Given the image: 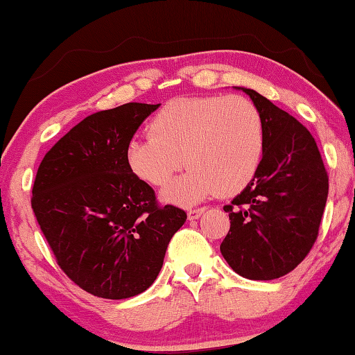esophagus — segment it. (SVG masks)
Segmentation results:
<instances>
[{"mask_svg": "<svg viewBox=\"0 0 355 355\" xmlns=\"http://www.w3.org/2000/svg\"><path fill=\"white\" fill-rule=\"evenodd\" d=\"M207 210L205 207H199V208H189L188 210V219H198L202 213Z\"/></svg>", "mask_w": 355, "mask_h": 355, "instance_id": "esophagus-1", "label": "esophagus"}]
</instances>
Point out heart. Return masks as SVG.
I'll return each instance as SVG.
<instances>
[{"label": "heart", "mask_w": 355, "mask_h": 355, "mask_svg": "<svg viewBox=\"0 0 355 355\" xmlns=\"http://www.w3.org/2000/svg\"><path fill=\"white\" fill-rule=\"evenodd\" d=\"M263 148V118L251 99L239 94L175 98L151 118L150 136L129 140L126 164L155 188L166 187L183 164L189 166L162 194L173 204L189 205L216 193L243 191L256 177Z\"/></svg>", "instance_id": "b5f03b06"}]
</instances>
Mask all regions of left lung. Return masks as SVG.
I'll list each match as a JSON object with an SVG mask.
<instances>
[{
	"mask_svg": "<svg viewBox=\"0 0 355 355\" xmlns=\"http://www.w3.org/2000/svg\"><path fill=\"white\" fill-rule=\"evenodd\" d=\"M263 118L266 148L252 182L224 211L230 229L221 254L248 279L292 272L311 251L329 196L316 140L299 120L254 89L243 88Z\"/></svg>",
	"mask_w": 355,
	"mask_h": 355,
	"instance_id": "8db88e82",
	"label": "left lung"
}]
</instances>
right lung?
Masks as SVG:
<instances>
[{
    "mask_svg": "<svg viewBox=\"0 0 355 355\" xmlns=\"http://www.w3.org/2000/svg\"><path fill=\"white\" fill-rule=\"evenodd\" d=\"M157 107L128 103L83 118L47 151L33 184L31 208L56 263L103 299L147 291L187 221L126 164L129 140Z\"/></svg>",
    "mask_w": 355,
    "mask_h": 355,
    "instance_id": "right-lung-1",
    "label": "right lung"
}]
</instances>
